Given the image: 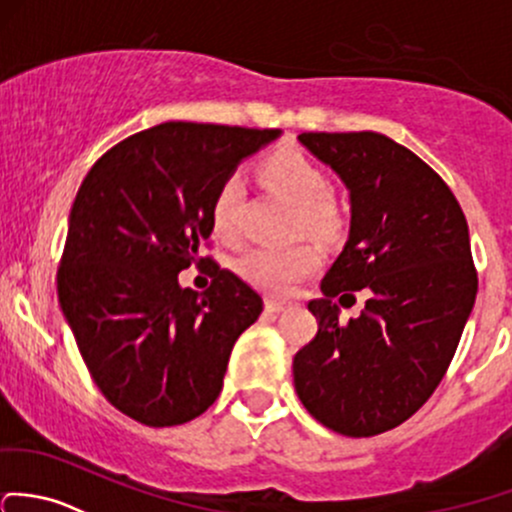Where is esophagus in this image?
I'll list each match as a JSON object with an SVG mask.
<instances>
[{
  "label": "esophagus",
  "mask_w": 512,
  "mask_h": 512,
  "mask_svg": "<svg viewBox=\"0 0 512 512\" xmlns=\"http://www.w3.org/2000/svg\"><path fill=\"white\" fill-rule=\"evenodd\" d=\"M287 306H289L287 301H279V299H267L265 301V309L272 311V314H279V311H284Z\"/></svg>",
  "instance_id": "esophagus-1"
}]
</instances>
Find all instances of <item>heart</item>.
<instances>
[{
    "label": "heart",
    "mask_w": 512,
    "mask_h": 512,
    "mask_svg": "<svg viewBox=\"0 0 512 512\" xmlns=\"http://www.w3.org/2000/svg\"><path fill=\"white\" fill-rule=\"evenodd\" d=\"M262 176L279 196L297 208V230L311 238H331L341 228V213L331 198L326 171L299 149H277L262 161ZM242 198L245 186L238 174H230L215 188L211 203L213 230L218 238L235 242L242 230ZM321 255L311 245L294 247H257L245 252L238 262L242 279L272 297H287L301 279L314 274Z\"/></svg>",
    "instance_id": "b5f03b06"
}]
</instances>
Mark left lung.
Segmentation results:
<instances>
[{"mask_svg":"<svg viewBox=\"0 0 512 512\" xmlns=\"http://www.w3.org/2000/svg\"><path fill=\"white\" fill-rule=\"evenodd\" d=\"M299 142L351 191V233L309 301L319 331L294 355V387L314 419L375 437L410 419L444 378L478 292L466 215L444 179L378 132H304ZM363 288L358 320L336 296Z\"/></svg>","mask_w":512,"mask_h":512,"instance_id":"obj_1","label":"left lung"}]
</instances>
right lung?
<instances>
[{
  "label": "right lung",
  "mask_w": 512,
  "mask_h": 512,
  "mask_svg": "<svg viewBox=\"0 0 512 512\" xmlns=\"http://www.w3.org/2000/svg\"><path fill=\"white\" fill-rule=\"evenodd\" d=\"M279 129L164 122L122 139L78 188L58 265V301L105 400L147 427L191 422L223 387L262 297L213 257L215 188ZM207 265L197 297L178 272Z\"/></svg>",
  "instance_id": "add662e5"
}]
</instances>
